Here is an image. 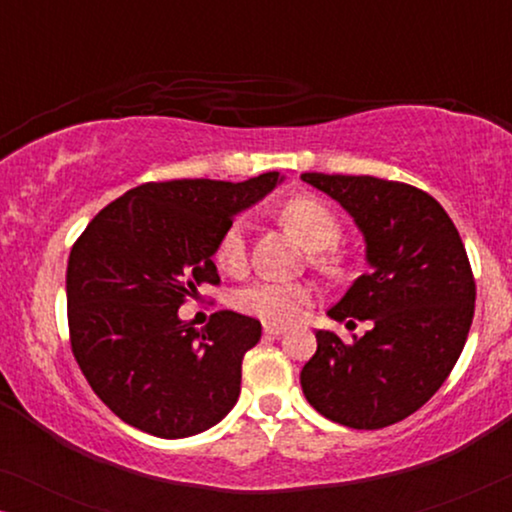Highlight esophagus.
Listing matches in <instances>:
<instances>
[{
    "mask_svg": "<svg viewBox=\"0 0 512 512\" xmlns=\"http://www.w3.org/2000/svg\"><path fill=\"white\" fill-rule=\"evenodd\" d=\"M284 331H286L284 324H270V321H265V324H263L265 335H282Z\"/></svg>",
    "mask_w": 512,
    "mask_h": 512,
    "instance_id": "34e87169",
    "label": "esophagus"
}]
</instances>
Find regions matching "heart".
<instances>
[{
    "label": "heart",
    "mask_w": 512,
    "mask_h": 512,
    "mask_svg": "<svg viewBox=\"0 0 512 512\" xmlns=\"http://www.w3.org/2000/svg\"><path fill=\"white\" fill-rule=\"evenodd\" d=\"M282 221L293 230V235L314 251V263L326 270H335L340 258L324 251L340 240V221L324 200L314 195H296L282 207ZM214 261L221 270L237 272L247 261V226L244 221H233L223 230L214 249ZM312 300V289L305 284L258 282L244 286L235 293V307L251 317L265 321H291Z\"/></svg>",
    "instance_id": "heart-1"
}]
</instances>
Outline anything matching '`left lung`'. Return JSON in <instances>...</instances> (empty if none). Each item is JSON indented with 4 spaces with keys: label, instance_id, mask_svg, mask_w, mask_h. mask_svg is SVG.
<instances>
[{
    "label": "left lung",
    "instance_id": "1",
    "mask_svg": "<svg viewBox=\"0 0 512 512\" xmlns=\"http://www.w3.org/2000/svg\"><path fill=\"white\" fill-rule=\"evenodd\" d=\"M366 235L370 270L349 286L333 319H370L342 342L317 331L300 373L319 415L349 429H384L417 412L452 373L475 312V277L459 230L440 202L403 181L305 172Z\"/></svg>",
    "mask_w": 512,
    "mask_h": 512
}]
</instances>
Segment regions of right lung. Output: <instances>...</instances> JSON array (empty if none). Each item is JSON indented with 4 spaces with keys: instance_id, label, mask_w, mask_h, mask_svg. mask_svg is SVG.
I'll return each instance as SVG.
<instances>
[{
    "instance_id": "obj_1",
    "label": "right lung",
    "mask_w": 512,
    "mask_h": 512,
    "mask_svg": "<svg viewBox=\"0 0 512 512\" xmlns=\"http://www.w3.org/2000/svg\"><path fill=\"white\" fill-rule=\"evenodd\" d=\"M279 172L240 184L149 181L109 202L76 237L67 263L69 345L100 401L158 438L214 426L240 396L242 359L261 324L219 310L200 331L177 310L219 286L216 242Z\"/></svg>"
}]
</instances>
